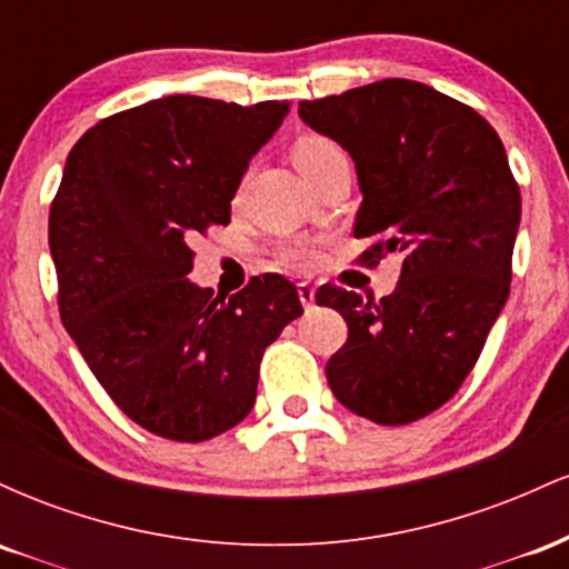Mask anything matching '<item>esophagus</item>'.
<instances>
[{
  "instance_id": "esophagus-1",
  "label": "esophagus",
  "mask_w": 569,
  "mask_h": 569,
  "mask_svg": "<svg viewBox=\"0 0 569 569\" xmlns=\"http://www.w3.org/2000/svg\"><path fill=\"white\" fill-rule=\"evenodd\" d=\"M299 299H302L305 310H312V305H316V289L307 283H299Z\"/></svg>"
}]
</instances>
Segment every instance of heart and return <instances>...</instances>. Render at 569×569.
Listing matches in <instances>:
<instances>
[{
    "label": "heart",
    "mask_w": 569,
    "mask_h": 569,
    "mask_svg": "<svg viewBox=\"0 0 569 569\" xmlns=\"http://www.w3.org/2000/svg\"><path fill=\"white\" fill-rule=\"evenodd\" d=\"M293 160H297L299 171L305 176H312L318 171V168L326 166L329 160H335L342 154V149L337 147L335 141L326 139V136H316V133H307V136H299L297 141H293ZM278 259L283 262L286 267H293V270H310V267H316L321 262V251H318L312 243H289L283 246L278 251Z\"/></svg>",
    "instance_id": "obj_1"
}]
</instances>
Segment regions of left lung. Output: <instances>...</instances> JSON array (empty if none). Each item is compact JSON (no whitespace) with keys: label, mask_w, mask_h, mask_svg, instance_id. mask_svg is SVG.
Returning a JSON list of instances; mask_svg holds the SVG:
<instances>
[{"label":"left lung","mask_w":569,"mask_h":569,"mask_svg":"<svg viewBox=\"0 0 569 569\" xmlns=\"http://www.w3.org/2000/svg\"><path fill=\"white\" fill-rule=\"evenodd\" d=\"M305 126L356 162L352 234L377 264L403 257L396 291L361 299L326 283L348 339L326 363L331 393L377 426H407L452 398L511 291L521 194L506 147L468 103L422 82L382 80L299 103Z\"/></svg>","instance_id":"8db88e82"}]
</instances>
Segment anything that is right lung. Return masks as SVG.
Masks as SVG:
<instances>
[{
  "label": "right lung",
  "instance_id": "right-lung-1",
  "mask_svg": "<svg viewBox=\"0 0 569 569\" xmlns=\"http://www.w3.org/2000/svg\"><path fill=\"white\" fill-rule=\"evenodd\" d=\"M289 107L154 98L103 117L67 158L48 227L58 312L109 398L162 439L238 426L264 348L302 316L297 286L276 272L232 297L189 280V238L230 224L248 162Z\"/></svg>",
  "mask_w": 569,
  "mask_h": 569
}]
</instances>
